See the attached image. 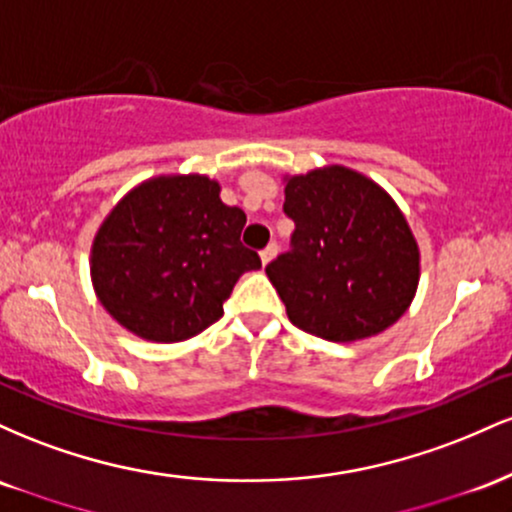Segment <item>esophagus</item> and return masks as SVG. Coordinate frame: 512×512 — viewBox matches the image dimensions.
Segmentation results:
<instances>
[{
	"label": "esophagus",
	"instance_id": "obj_1",
	"mask_svg": "<svg viewBox=\"0 0 512 512\" xmlns=\"http://www.w3.org/2000/svg\"><path fill=\"white\" fill-rule=\"evenodd\" d=\"M276 252H279V245L276 243H269L267 248H264L262 252H260V257H262V264H269L276 257Z\"/></svg>",
	"mask_w": 512,
	"mask_h": 512
}]
</instances>
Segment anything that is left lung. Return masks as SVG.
Here are the masks:
<instances>
[{"label": "left lung", "mask_w": 512, "mask_h": 512, "mask_svg": "<svg viewBox=\"0 0 512 512\" xmlns=\"http://www.w3.org/2000/svg\"><path fill=\"white\" fill-rule=\"evenodd\" d=\"M284 214L296 223L289 252L267 276L298 330L356 342L407 313L419 284V248L385 190L344 166L286 182Z\"/></svg>", "instance_id": "obj_1"}]
</instances>
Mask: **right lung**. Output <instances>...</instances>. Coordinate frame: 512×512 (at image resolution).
<instances>
[{
  "label": "right lung",
  "instance_id": "right-lung-1",
  "mask_svg": "<svg viewBox=\"0 0 512 512\" xmlns=\"http://www.w3.org/2000/svg\"><path fill=\"white\" fill-rule=\"evenodd\" d=\"M204 175L154 178L134 187L98 231L93 289L129 332L182 342L223 315L240 274L260 255L240 243L245 211L226 207Z\"/></svg>",
  "mask_w": 512,
  "mask_h": 512
}]
</instances>
